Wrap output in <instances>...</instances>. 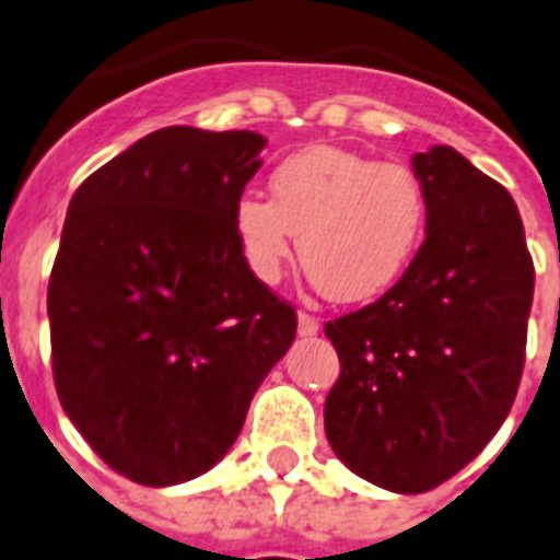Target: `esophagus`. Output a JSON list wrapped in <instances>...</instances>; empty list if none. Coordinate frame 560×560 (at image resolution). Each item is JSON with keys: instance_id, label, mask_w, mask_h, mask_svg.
<instances>
[{"instance_id": "obj_1", "label": "esophagus", "mask_w": 560, "mask_h": 560, "mask_svg": "<svg viewBox=\"0 0 560 560\" xmlns=\"http://www.w3.org/2000/svg\"><path fill=\"white\" fill-rule=\"evenodd\" d=\"M317 329H320L317 317H312L308 312H301V315H298V335H301V338H312V335H317Z\"/></svg>"}]
</instances>
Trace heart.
Masks as SVG:
<instances>
[{
	"label": "heart",
	"mask_w": 560,
	"mask_h": 560,
	"mask_svg": "<svg viewBox=\"0 0 560 560\" xmlns=\"http://www.w3.org/2000/svg\"><path fill=\"white\" fill-rule=\"evenodd\" d=\"M271 202L245 194L234 205V236L245 266L275 283L294 236L308 280L338 303L382 298L422 248L428 194L396 161H373L317 144L289 155L268 178Z\"/></svg>",
	"instance_id": "heart-1"
}]
</instances>
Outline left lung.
<instances>
[{
	"label": "left lung",
	"mask_w": 560,
	"mask_h": 560,
	"mask_svg": "<svg viewBox=\"0 0 560 560\" xmlns=\"http://www.w3.org/2000/svg\"><path fill=\"white\" fill-rule=\"evenodd\" d=\"M413 173L428 194L422 248L390 292L324 329L341 361L326 440L396 494L436 489L506 422L535 292L506 187L445 144L416 153Z\"/></svg>",
	"instance_id": "left-lung-1"
}]
</instances>
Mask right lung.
Here are the masks:
<instances>
[{
    "label": "right lung",
    "mask_w": 560,
    "mask_h": 560,
    "mask_svg": "<svg viewBox=\"0 0 560 560\" xmlns=\"http://www.w3.org/2000/svg\"><path fill=\"white\" fill-rule=\"evenodd\" d=\"M262 147L248 129H155L71 196L48 280L54 384L97 457L141 486L225 457L298 332L234 236Z\"/></svg>",
    "instance_id": "right-lung-1"
}]
</instances>
